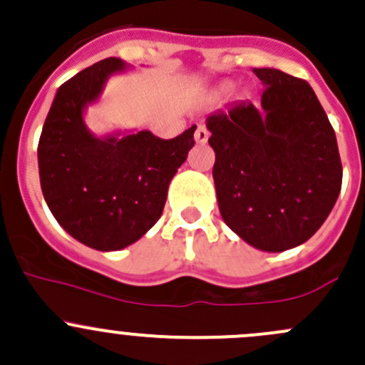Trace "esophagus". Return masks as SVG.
I'll list each match as a JSON object with an SVG mask.
<instances>
[{
  "label": "esophagus",
  "mask_w": 365,
  "mask_h": 365,
  "mask_svg": "<svg viewBox=\"0 0 365 365\" xmlns=\"http://www.w3.org/2000/svg\"><path fill=\"white\" fill-rule=\"evenodd\" d=\"M210 138V132L206 130L205 125H200V127L196 128V132H194V139H196L197 145H205L206 141H208Z\"/></svg>",
  "instance_id": "34e87169"
}]
</instances>
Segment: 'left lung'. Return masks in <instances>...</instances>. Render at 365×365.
<instances>
[{"instance_id": "8db88e82", "label": "left lung", "mask_w": 365, "mask_h": 365, "mask_svg": "<svg viewBox=\"0 0 365 365\" xmlns=\"http://www.w3.org/2000/svg\"><path fill=\"white\" fill-rule=\"evenodd\" d=\"M261 104L235 102L206 118L213 183L231 231L264 252L307 242L332 212L342 165L314 90L277 68H254Z\"/></svg>"}]
</instances>
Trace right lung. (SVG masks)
Wrapping results in <instances>:
<instances>
[{
    "mask_svg": "<svg viewBox=\"0 0 365 365\" xmlns=\"http://www.w3.org/2000/svg\"><path fill=\"white\" fill-rule=\"evenodd\" d=\"M130 68L108 58L58 88L38 141L43 200L61 227L97 251H120L155 226L168 189L194 146L196 125L173 139L150 130L88 128V106L101 101L109 77Z\"/></svg>",
    "mask_w": 365,
    "mask_h": 365,
    "instance_id": "right-lung-1",
    "label": "right lung"
}]
</instances>
